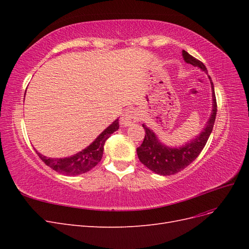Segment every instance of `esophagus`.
Returning <instances> with one entry per match:
<instances>
[{"label": "esophagus", "instance_id": "34e87169", "mask_svg": "<svg viewBox=\"0 0 249 249\" xmlns=\"http://www.w3.org/2000/svg\"><path fill=\"white\" fill-rule=\"evenodd\" d=\"M138 113L136 110L134 109H126L122 117H120V124L124 126H129L134 124L135 123L138 122Z\"/></svg>", "mask_w": 249, "mask_h": 249}]
</instances>
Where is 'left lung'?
I'll return each mask as SVG.
<instances>
[{"mask_svg": "<svg viewBox=\"0 0 249 249\" xmlns=\"http://www.w3.org/2000/svg\"><path fill=\"white\" fill-rule=\"evenodd\" d=\"M182 55L185 62L198 67L202 71H208L205 64L188 54L186 51L182 52ZM209 79L211 82V88H212V112H211V116L206 126L194 139L185 143L183 146L170 147L163 144L153 130H150L144 124H142L145 131V137L142 144L137 148V155L140 162L157 175L171 176L183 170L196 159L205 147L210 135L212 133L217 113L214 84L210 77Z\"/></svg>", "mask_w": 249, "mask_h": 249, "instance_id": "1", "label": "left lung"}]
</instances>
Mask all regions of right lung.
<instances>
[{
	"mask_svg": "<svg viewBox=\"0 0 249 249\" xmlns=\"http://www.w3.org/2000/svg\"><path fill=\"white\" fill-rule=\"evenodd\" d=\"M118 129L119 123L118 119H116L95 138L91 144L71 157L59 158V159L55 158L54 159V158H48L41 155L37 150L36 153L40 159L46 163V165L59 173H62L64 176L82 175V173H85L92 169L101 161L104 153L105 142L111 136V134Z\"/></svg>",
	"mask_w": 249,
	"mask_h": 249,
	"instance_id": "add662e5",
	"label": "right lung"
}]
</instances>
